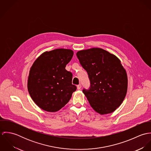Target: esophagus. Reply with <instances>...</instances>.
Returning a JSON list of instances; mask_svg holds the SVG:
<instances>
[{"label": "esophagus", "instance_id": "34e87169", "mask_svg": "<svg viewBox=\"0 0 151 151\" xmlns=\"http://www.w3.org/2000/svg\"><path fill=\"white\" fill-rule=\"evenodd\" d=\"M77 89H80L81 88V84H79V85H78V86H77Z\"/></svg>", "mask_w": 151, "mask_h": 151}]
</instances>
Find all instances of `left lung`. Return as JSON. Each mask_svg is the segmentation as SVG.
Listing matches in <instances>:
<instances>
[{
  "label": "left lung",
  "mask_w": 151,
  "mask_h": 151,
  "mask_svg": "<svg viewBox=\"0 0 151 151\" xmlns=\"http://www.w3.org/2000/svg\"><path fill=\"white\" fill-rule=\"evenodd\" d=\"M76 55L88 74L90 87L83 92L91 106L101 114L113 112L122 104L127 91V73L120 60L98 47L80 50Z\"/></svg>",
  "instance_id": "left-lung-1"
}]
</instances>
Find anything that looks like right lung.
Returning a JSON list of instances; mask_svg holds the SVG:
<instances>
[{
  "mask_svg": "<svg viewBox=\"0 0 151 151\" xmlns=\"http://www.w3.org/2000/svg\"><path fill=\"white\" fill-rule=\"evenodd\" d=\"M73 54L72 50L67 49L45 52L31 66L28 90L34 102L44 110H59L76 91L77 87L72 84V73L65 68Z\"/></svg>",
  "mask_w": 151,
  "mask_h": 151,
  "instance_id": "1",
  "label": "right lung"
}]
</instances>
